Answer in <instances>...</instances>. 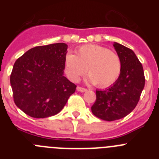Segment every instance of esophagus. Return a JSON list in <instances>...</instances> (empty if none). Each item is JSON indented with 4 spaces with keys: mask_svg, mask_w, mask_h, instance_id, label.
I'll list each match as a JSON object with an SVG mask.
<instances>
[{
    "mask_svg": "<svg viewBox=\"0 0 159 159\" xmlns=\"http://www.w3.org/2000/svg\"><path fill=\"white\" fill-rule=\"evenodd\" d=\"M76 90L78 91V92H87V91H88V89H87V88H81V87H79V86L76 88Z\"/></svg>",
    "mask_w": 159,
    "mask_h": 159,
    "instance_id": "1",
    "label": "esophagus"
}]
</instances>
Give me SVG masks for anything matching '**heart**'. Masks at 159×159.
<instances>
[{"label": "heart", "mask_w": 159, "mask_h": 159, "mask_svg": "<svg viewBox=\"0 0 159 159\" xmlns=\"http://www.w3.org/2000/svg\"><path fill=\"white\" fill-rule=\"evenodd\" d=\"M89 74V81L99 88H107L116 82L122 70L119 55L98 44H86L79 48L75 55L67 53L64 61L66 75L73 82Z\"/></svg>", "instance_id": "obj_1"}]
</instances>
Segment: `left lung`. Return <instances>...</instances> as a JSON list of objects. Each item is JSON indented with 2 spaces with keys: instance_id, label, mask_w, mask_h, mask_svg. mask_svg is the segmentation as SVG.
Segmentation results:
<instances>
[{
  "instance_id": "8db88e82",
  "label": "left lung",
  "mask_w": 159,
  "mask_h": 159,
  "mask_svg": "<svg viewBox=\"0 0 159 159\" xmlns=\"http://www.w3.org/2000/svg\"><path fill=\"white\" fill-rule=\"evenodd\" d=\"M121 60L122 70L117 80L102 91H96V100L92 107L94 116L106 121L124 118L135 108L145 85L141 63L131 49L115 42Z\"/></svg>"
}]
</instances>
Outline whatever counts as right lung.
<instances>
[{
	"label": "right lung",
	"mask_w": 159,
	"mask_h": 159,
	"mask_svg": "<svg viewBox=\"0 0 159 159\" xmlns=\"http://www.w3.org/2000/svg\"><path fill=\"white\" fill-rule=\"evenodd\" d=\"M67 45L32 48L18 58L10 75L15 104L31 117L55 116L62 110L76 85L64 75Z\"/></svg>",
	"instance_id": "add662e5"
}]
</instances>
